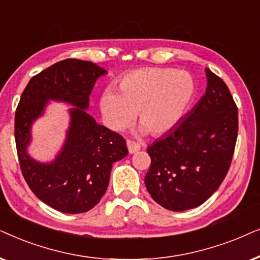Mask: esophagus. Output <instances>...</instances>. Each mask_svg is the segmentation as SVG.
<instances>
[{"label":"esophagus","instance_id":"obj_1","mask_svg":"<svg viewBox=\"0 0 260 260\" xmlns=\"http://www.w3.org/2000/svg\"><path fill=\"white\" fill-rule=\"evenodd\" d=\"M127 147L129 153H136V152L140 150V145L133 140H127Z\"/></svg>","mask_w":260,"mask_h":260}]
</instances>
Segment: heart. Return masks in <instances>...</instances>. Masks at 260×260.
I'll list each match as a JSON object with an SVG mask.
<instances>
[{
    "label": "heart",
    "instance_id": "b5f03b06",
    "mask_svg": "<svg viewBox=\"0 0 260 260\" xmlns=\"http://www.w3.org/2000/svg\"><path fill=\"white\" fill-rule=\"evenodd\" d=\"M195 96V82L186 72L168 68H143L128 72L117 92H103L100 108L110 129L123 131L139 115L152 136L168 133L185 115Z\"/></svg>",
    "mask_w": 260,
    "mask_h": 260
}]
</instances>
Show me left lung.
<instances>
[{
    "instance_id": "left-lung-1",
    "label": "left lung",
    "mask_w": 260,
    "mask_h": 260,
    "mask_svg": "<svg viewBox=\"0 0 260 260\" xmlns=\"http://www.w3.org/2000/svg\"><path fill=\"white\" fill-rule=\"evenodd\" d=\"M206 94L175 128L147 147L145 185L158 205L183 212L206 202L226 177L238 138V107L219 76L206 69Z\"/></svg>"
}]
</instances>
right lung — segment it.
Masks as SVG:
<instances>
[{"label": "right lung", "mask_w": 260, "mask_h": 260, "mask_svg": "<svg viewBox=\"0 0 260 260\" xmlns=\"http://www.w3.org/2000/svg\"><path fill=\"white\" fill-rule=\"evenodd\" d=\"M105 69L91 61L64 59L30 78L15 113V144L23 178L38 199L68 214L88 212L108 188L115 161L128 154L123 137L96 123L85 109L96 79ZM48 99L75 106L63 148L50 165L30 158L25 148L30 126Z\"/></svg>", "instance_id": "1"}]
</instances>
